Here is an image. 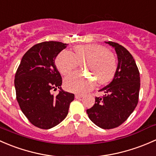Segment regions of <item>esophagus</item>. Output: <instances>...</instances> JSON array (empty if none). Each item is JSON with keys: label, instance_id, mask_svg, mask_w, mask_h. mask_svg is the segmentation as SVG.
I'll use <instances>...</instances> for the list:
<instances>
[{"label": "esophagus", "instance_id": "esophagus-1", "mask_svg": "<svg viewBox=\"0 0 156 156\" xmlns=\"http://www.w3.org/2000/svg\"><path fill=\"white\" fill-rule=\"evenodd\" d=\"M83 94H75V98H76V99L81 98H83Z\"/></svg>", "mask_w": 156, "mask_h": 156}]
</instances>
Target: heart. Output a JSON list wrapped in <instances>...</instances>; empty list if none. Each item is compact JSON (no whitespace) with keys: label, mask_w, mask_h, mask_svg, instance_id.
<instances>
[{"label":"heart","mask_w":156,"mask_h":156,"mask_svg":"<svg viewBox=\"0 0 156 156\" xmlns=\"http://www.w3.org/2000/svg\"><path fill=\"white\" fill-rule=\"evenodd\" d=\"M74 52L63 51L57 56L55 65L62 75H67L85 61L83 68L89 70L99 84L109 83L114 77L117 69L115 55L98 44L77 45ZM94 81L84 73L75 72L65 80V89L70 91L84 93L94 87Z\"/></svg>","instance_id":"1"}]
</instances>
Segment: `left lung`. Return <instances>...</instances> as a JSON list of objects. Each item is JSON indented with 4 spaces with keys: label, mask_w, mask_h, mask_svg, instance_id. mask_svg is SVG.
Masks as SVG:
<instances>
[{
    "label": "left lung",
    "mask_w": 156,
    "mask_h": 156,
    "mask_svg": "<svg viewBox=\"0 0 156 156\" xmlns=\"http://www.w3.org/2000/svg\"><path fill=\"white\" fill-rule=\"evenodd\" d=\"M115 48L118 66L113 81L99 91L95 103L86 110L89 118L97 126L111 129L121 126L137 107L140 86V73L131 54L119 43L106 42Z\"/></svg>",
    "instance_id": "8db88e82"
}]
</instances>
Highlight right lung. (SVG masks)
Wrapping results in <instances>:
<instances>
[{
	"label": "right lung",
	"instance_id": "1",
	"mask_svg": "<svg viewBox=\"0 0 156 156\" xmlns=\"http://www.w3.org/2000/svg\"><path fill=\"white\" fill-rule=\"evenodd\" d=\"M66 43L45 41L32 46L23 55L15 75L16 100L28 121L41 129H49L67 115L74 94L61 89L62 79L55 65ZM61 91L55 96L51 91Z\"/></svg>",
	"mask_w": 156,
	"mask_h": 156
}]
</instances>
